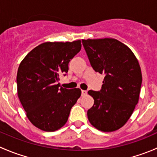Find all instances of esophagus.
I'll return each mask as SVG.
<instances>
[{
	"mask_svg": "<svg viewBox=\"0 0 157 157\" xmlns=\"http://www.w3.org/2000/svg\"><path fill=\"white\" fill-rule=\"evenodd\" d=\"M81 93H82V96H86V95L87 94V91H86V90H82Z\"/></svg>",
	"mask_w": 157,
	"mask_h": 157,
	"instance_id": "obj_1",
	"label": "esophagus"
}]
</instances>
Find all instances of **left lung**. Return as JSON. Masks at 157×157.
Here are the masks:
<instances>
[{
    "label": "left lung",
    "mask_w": 157,
    "mask_h": 157,
    "mask_svg": "<svg viewBox=\"0 0 157 157\" xmlns=\"http://www.w3.org/2000/svg\"><path fill=\"white\" fill-rule=\"evenodd\" d=\"M82 43L93 70L105 75L99 91H88L94 99L88 119L99 131H115L125 124L138 102L140 64L132 51L117 39H82Z\"/></svg>",
    "instance_id": "obj_1"
}]
</instances>
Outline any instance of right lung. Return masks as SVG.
<instances>
[{
    "mask_svg": "<svg viewBox=\"0 0 157 157\" xmlns=\"http://www.w3.org/2000/svg\"><path fill=\"white\" fill-rule=\"evenodd\" d=\"M81 41L44 42L33 48L19 66L17 93L30 122L45 131H55L67 122L81 95L79 88L59 87L61 74L81 49Z\"/></svg>",
    "mask_w": 157,
    "mask_h": 157,
    "instance_id": "right-lung-1",
    "label": "right lung"
}]
</instances>
